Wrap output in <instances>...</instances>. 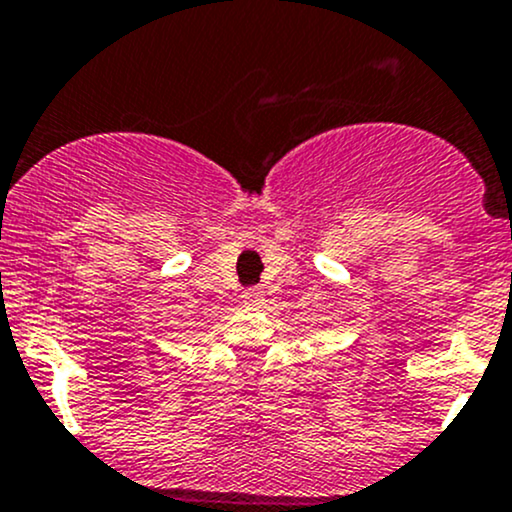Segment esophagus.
<instances>
[{
    "label": "esophagus",
    "mask_w": 512,
    "mask_h": 512,
    "mask_svg": "<svg viewBox=\"0 0 512 512\" xmlns=\"http://www.w3.org/2000/svg\"><path fill=\"white\" fill-rule=\"evenodd\" d=\"M242 301H245L247 306H262L265 304V292H262L260 287L245 289V292H242Z\"/></svg>",
    "instance_id": "esophagus-1"
}]
</instances>
